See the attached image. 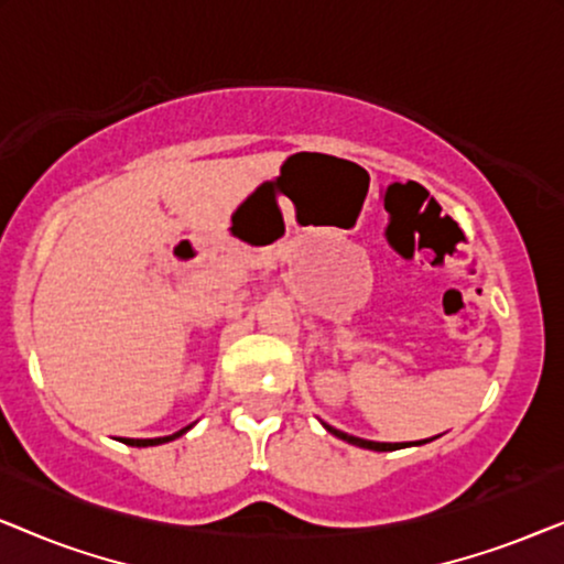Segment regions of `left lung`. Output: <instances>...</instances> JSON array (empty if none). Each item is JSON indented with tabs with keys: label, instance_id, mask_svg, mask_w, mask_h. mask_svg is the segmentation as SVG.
<instances>
[{
	"label": "left lung",
	"instance_id": "1",
	"mask_svg": "<svg viewBox=\"0 0 564 564\" xmlns=\"http://www.w3.org/2000/svg\"><path fill=\"white\" fill-rule=\"evenodd\" d=\"M326 426V431H330V434L344 438V442H349L354 446H361V449H372V452H392V449H400V446H421L431 442V438H423V442H413V444H384V442H369V438H359V436H351V434H344V431H338L334 426H328V423H323ZM436 438V436H434Z\"/></svg>",
	"mask_w": 564,
	"mask_h": 564
}]
</instances>
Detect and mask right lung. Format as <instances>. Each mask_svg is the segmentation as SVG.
<instances>
[{"label": "right lung", "instance_id": "obj_1", "mask_svg": "<svg viewBox=\"0 0 564 564\" xmlns=\"http://www.w3.org/2000/svg\"><path fill=\"white\" fill-rule=\"evenodd\" d=\"M192 426H184L182 431H176L172 436H159V438H126V444L130 446H159V444H166V442H174V438H180L182 434H187Z\"/></svg>", "mask_w": 564, "mask_h": 564}]
</instances>
